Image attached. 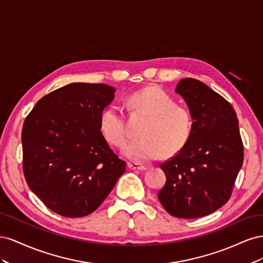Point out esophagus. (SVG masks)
<instances>
[{"mask_svg": "<svg viewBox=\"0 0 263 263\" xmlns=\"http://www.w3.org/2000/svg\"><path fill=\"white\" fill-rule=\"evenodd\" d=\"M128 168L130 169V170H138V171H144V170H146L147 169V166H145V165H142V164H139V163H137V162H128Z\"/></svg>", "mask_w": 263, "mask_h": 263, "instance_id": "esophagus-1", "label": "esophagus"}]
</instances>
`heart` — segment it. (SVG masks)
<instances>
[{"instance_id":"1","label":"heart","mask_w":263,"mask_h":263,"mask_svg":"<svg viewBox=\"0 0 263 263\" xmlns=\"http://www.w3.org/2000/svg\"><path fill=\"white\" fill-rule=\"evenodd\" d=\"M132 112L150 116L140 132L141 139L132 141L124 149V155L135 162H149L158 159L163 151L173 154L186 144L192 132L190 110L177 105L171 95L158 86H147L132 93L126 99ZM100 130L107 142L122 148L128 139L123 110L108 105L100 116Z\"/></svg>"}]
</instances>
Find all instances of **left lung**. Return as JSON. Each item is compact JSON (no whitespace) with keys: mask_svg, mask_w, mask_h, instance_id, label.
<instances>
[{"mask_svg":"<svg viewBox=\"0 0 263 263\" xmlns=\"http://www.w3.org/2000/svg\"><path fill=\"white\" fill-rule=\"evenodd\" d=\"M176 92L192 115L186 144L160 168L166 177L158 198L178 218H198L225 205L243 161L234 107L205 83L185 78Z\"/></svg>","mask_w":263,"mask_h":263,"instance_id":"left-lung-1","label":"left lung"}]
</instances>
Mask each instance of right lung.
Returning <instances> with one entry per match:
<instances>
[{
	"label": "right lung",
	"instance_id": "right-lung-1",
	"mask_svg": "<svg viewBox=\"0 0 263 263\" xmlns=\"http://www.w3.org/2000/svg\"><path fill=\"white\" fill-rule=\"evenodd\" d=\"M114 93L103 83H71L45 95L24 122V176L61 216L93 213L126 170L100 130L101 113Z\"/></svg>",
	"mask_w": 263,
	"mask_h": 263
}]
</instances>
